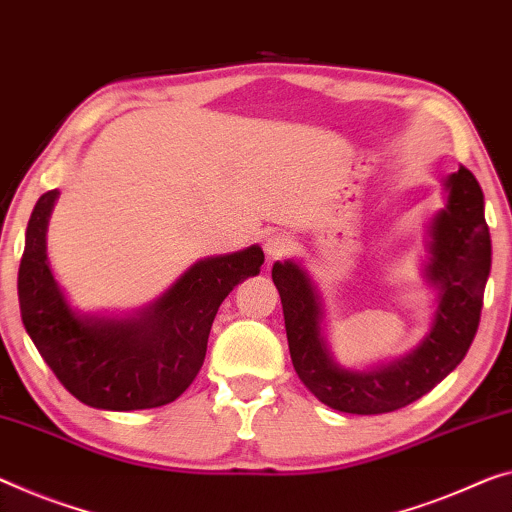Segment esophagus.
I'll return each mask as SVG.
<instances>
[{
    "instance_id": "34e87169",
    "label": "esophagus",
    "mask_w": 512,
    "mask_h": 512,
    "mask_svg": "<svg viewBox=\"0 0 512 512\" xmlns=\"http://www.w3.org/2000/svg\"><path fill=\"white\" fill-rule=\"evenodd\" d=\"M263 249L267 258H279L283 254H288L290 249V235L283 233V231H277V233H270L267 238L263 240Z\"/></svg>"
}]
</instances>
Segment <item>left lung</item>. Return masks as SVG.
<instances>
[{
	"label": "left lung",
	"instance_id": "1",
	"mask_svg": "<svg viewBox=\"0 0 512 512\" xmlns=\"http://www.w3.org/2000/svg\"><path fill=\"white\" fill-rule=\"evenodd\" d=\"M448 201L430 226L426 274L439 288L430 334L405 359L371 373L336 366L320 336V304L309 277L293 261L274 263L295 373L320 403L348 414H387L435 389L465 359L481 322L492 242L483 190L467 167L446 178Z\"/></svg>",
	"mask_w": 512,
	"mask_h": 512
}]
</instances>
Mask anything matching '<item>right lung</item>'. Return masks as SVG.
<instances>
[{"mask_svg": "<svg viewBox=\"0 0 512 512\" xmlns=\"http://www.w3.org/2000/svg\"><path fill=\"white\" fill-rule=\"evenodd\" d=\"M57 190L29 217L18 272L27 334L57 380L98 410H151L176 400L201 371L219 304L240 281L261 272V247L196 263L139 318H91L70 309L52 277L45 231Z\"/></svg>", "mask_w": 512, "mask_h": 512, "instance_id": "1", "label": "right lung"}]
</instances>
